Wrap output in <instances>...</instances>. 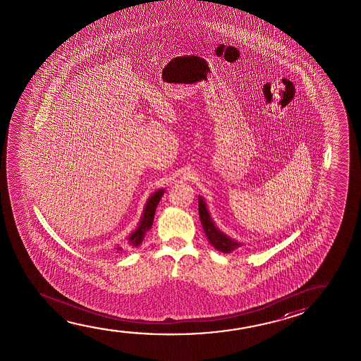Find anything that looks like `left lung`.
Returning <instances> with one entry per match:
<instances>
[{
	"instance_id": "left-lung-1",
	"label": "left lung",
	"mask_w": 361,
	"mask_h": 361,
	"mask_svg": "<svg viewBox=\"0 0 361 361\" xmlns=\"http://www.w3.org/2000/svg\"><path fill=\"white\" fill-rule=\"evenodd\" d=\"M199 214L204 235L207 237L209 245L214 247V250L222 253H232L237 248L243 246L242 242L235 240L219 228V226L216 225L214 219L211 217L207 204L201 195H199Z\"/></svg>"
}]
</instances>
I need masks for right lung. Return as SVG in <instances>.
Wrapping results in <instances>:
<instances>
[{"mask_svg": "<svg viewBox=\"0 0 361 361\" xmlns=\"http://www.w3.org/2000/svg\"><path fill=\"white\" fill-rule=\"evenodd\" d=\"M164 192H165L164 188H159L154 194L149 196V199L147 200V204H145L144 209H142V214H141L139 224L136 225L135 230L133 231L130 235L126 237V240H128V245H129V246H140L141 242H142L144 237L147 235V231L152 228L155 211H157V204L160 202ZM121 251H123L121 247H116V252Z\"/></svg>", "mask_w": 361, "mask_h": 361, "instance_id": "1", "label": "right lung"}]
</instances>
